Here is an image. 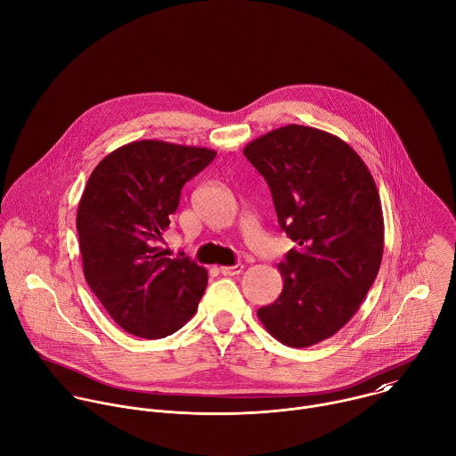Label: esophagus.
I'll return each mask as SVG.
<instances>
[{"instance_id": "1", "label": "esophagus", "mask_w": 456, "mask_h": 456, "mask_svg": "<svg viewBox=\"0 0 456 456\" xmlns=\"http://www.w3.org/2000/svg\"><path fill=\"white\" fill-rule=\"evenodd\" d=\"M218 270H220V273H224V275H238V273L243 270V265L238 263V265H231V266H220Z\"/></svg>"}]
</instances>
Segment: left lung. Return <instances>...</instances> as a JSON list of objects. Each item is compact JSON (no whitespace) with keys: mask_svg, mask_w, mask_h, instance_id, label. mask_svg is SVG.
I'll use <instances>...</instances> for the list:
<instances>
[{"mask_svg":"<svg viewBox=\"0 0 456 456\" xmlns=\"http://www.w3.org/2000/svg\"><path fill=\"white\" fill-rule=\"evenodd\" d=\"M243 154L297 243L277 265L281 295L257 317L288 347L315 346L353 319L379 272L385 225L376 183L344 139L314 126L270 130Z\"/></svg>","mask_w":456,"mask_h":456,"instance_id":"8db88e82","label":"left lung"}]
</instances>
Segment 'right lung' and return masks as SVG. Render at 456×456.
Returning <instances> with one entry per match:
<instances>
[{
	"mask_svg": "<svg viewBox=\"0 0 456 456\" xmlns=\"http://www.w3.org/2000/svg\"><path fill=\"white\" fill-rule=\"evenodd\" d=\"M216 151L158 139L116 148L93 170L77 211L82 266L112 321L134 337L165 338L199 308L208 270L158 245L183 186Z\"/></svg>",
	"mask_w": 456,
	"mask_h": 456,
	"instance_id": "add662e5",
	"label": "right lung"
}]
</instances>
